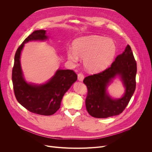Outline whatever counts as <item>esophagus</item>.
<instances>
[{
	"instance_id": "esophagus-1",
	"label": "esophagus",
	"mask_w": 152,
	"mask_h": 152,
	"mask_svg": "<svg viewBox=\"0 0 152 152\" xmlns=\"http://www.w3.org/2000/svg\"><path fill=\"white\" fill-rule=\"evenodd\" d=\"M84 78V76L82 73H79L77 74V79H78L79 81H83Z\"/></svg>"
}]
</instances>
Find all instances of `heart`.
I'll return each instance as SVG.
<instances>
[{
  "label": "heart",
  "mask_w": 152,
  "mask_h": 152,
  "mask_svg": "<svg viewBox=\"0 0 152 152\" xmlns=\"http://www.w3.org/2000/svg\"><path fill=\"white\" fill-rule=\"evenodd\" d=\"M116 45L112 39L96 35L82 37L73 42V50L67 51L68 58L74 63L84 58L86 69L92 73L105 68L114 58Z\"/></svg>",
  "instance_id": "heart-1"
}]
</instances>
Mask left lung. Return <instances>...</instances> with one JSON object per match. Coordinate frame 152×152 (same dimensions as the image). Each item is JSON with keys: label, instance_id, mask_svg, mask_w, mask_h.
<instances>
[{"label": "left lung", "instance_id": "8db88e82", "mask_svg": "<svg viewBox=\"0 0 152 152\" xmlns=\"http://www.w3.org/2000/svg\"><path fill=\"white\" fill-rule=\"evenodd\" d=\"M137 63L131 47L127 45L123 53L117 56L111 66L99 73L87 76L83 83L87 88L86 107L93 117L106 118L121 113L135 91ZM121 77L125 93L120 99H113L107 94L106 87L115 76Z\"/></svg>", "mask_w": 152, "mask_h": 152}]
</instances>
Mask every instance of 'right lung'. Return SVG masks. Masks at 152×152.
I'll return each instance as SVG.
<instances>
[{
	"instance_id": "add662e5",
	"label": "right lung",
	"mask_w": 152,
	"mask_h": 152,
	"mask_svg": "<svg viewBox=\"0 0 152 152\" xmlns=\"http://www.w3.org/2000/svg\"><path fill=\"white\" fill-rule=\"evenodd\" d=\"M45 30H37L26 37L15 55L12 82L15 97L20 104L32 113L49 116L60 107L64 94L77 79L75 71L58 69L47 83L34 85L26 83L20 65V55L25 43L30 41L47 39Z\"/></svg>"
}]
</instances>
